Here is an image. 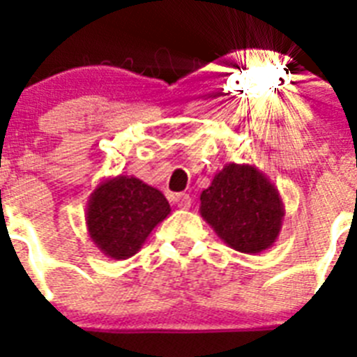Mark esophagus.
Segmentation results:
<instances>
[{
  "label": "esophagus",
  "instance_id": "obj_1",
  "mask_svg": "<svg viewBox=\"0 0 357 357\" xmlns=\"http://www.w3.org/2000/svg\"><path fill=\"white\" fill-rule=\"evenodd\" d=\"M174 202H176V205H178L179 208H190V207H192V197H190L188 193H178V195L174 197Z\"/></svg>",
  "mask_w": 357,
  "mask_h": 357
}]
</instances>
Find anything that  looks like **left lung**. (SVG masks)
Returning <instances> with one entry per match:
<instances>
[{
	"instance_id": "1",
	"label": "left lung",
	"mask_w": 357,
	"mask_h": 357,
	"mask_svg": "<svg viewBox=\"0 0 357 357\" xmlns=\"http://www.w3.org/2000/svg\"><path fill=\"white\" fill-rule=\"evenodd\" d=\"M200 215L228 247L259 254L275 245L285 207L264 172L255 165L229 162L202 192Z\"/></svg>"
}]
</instances>
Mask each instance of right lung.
Masks as SVG:
<instances>
[{
	"mask_svg": "<svg viewBox=\"0 0 357 357\" xmlns=\"http://www.w3.org/2000/svg\"><path fill=\"white\" fill-rule=\"evenodd\" d=\"M169 214L171 205L160 190L135 176L119 174L103 179L89 195L86 226L107 257L122 261L132 257Z\"/></svg>",
	"mask_w": 357,
	"mask_h": 357,
	"instance_id": "obj_1",
	"label": "right lung"
}]
</instances>
